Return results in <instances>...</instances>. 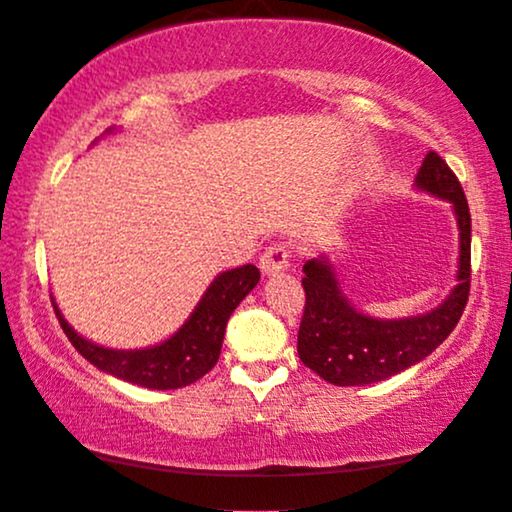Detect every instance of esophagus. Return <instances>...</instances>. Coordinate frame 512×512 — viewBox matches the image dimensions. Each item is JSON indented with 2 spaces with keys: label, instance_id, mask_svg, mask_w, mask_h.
<instances>
[{
  "label": "esophagus",
  "instance_id": "esophagus-1",
  "mask_svg": "<svg viewBox=\"0 0 512 512\" xmlns=\"http://www.w3.org/2000/svg\"><path fill=\"white\" fill-rule=\"evenodd\" d=\"M288 263H291V249H288V244L284 242L270 244L261 256V270L265 274H277L281 270H286Z\"/></svg>",
  "mask_w": 512,
  "mask_h": 512
}]
</instances>
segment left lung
<instances>
[{"mask_svg": "<svg viewBox=\"0 0 512 512\" xmlns=\"http://www.w3.org/2000/svg\"><path fill=\"white\" fill-rule=\"evenodd\" d=\"M416 187L453 203L459 226V270L453 293L422 316L383 321L355 309L344 298L337 274L325 258L305 263V314L298 330V355L332 385L385 381L443 344L462 318L471 288V214L457 175L436 152H427Z\"/></svg>", "mask_w": 512, "mask_h": 512, "instance_id": "obj_1", "label": "left lung"}]
</instances>
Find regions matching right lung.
I'll use <instances>...</instances> for the list:
<instances>
[{
  "label": "right lung",
  "instance_id": "obj_1",
  "mask_svg": "<svg viewBox=\"0 0 512 512\" xmlns=\"http://www.w3.org/2000/svg\"><path fill=\"white\" fill-rule=\"evenodd\" d=\"M258 279H261V272L251 263L221 272L205 291L189 321L173 337L152 348H140V351L138 348L115 351V348L87 342L64 321L55 300H50H53L64 335L94 367L150 390H175L203 379L217 365L228 318L244 300V295L258 284Z\"/></svg>",
  "mask_w": 512,
  "mask_h": 512
}]
</instances>
